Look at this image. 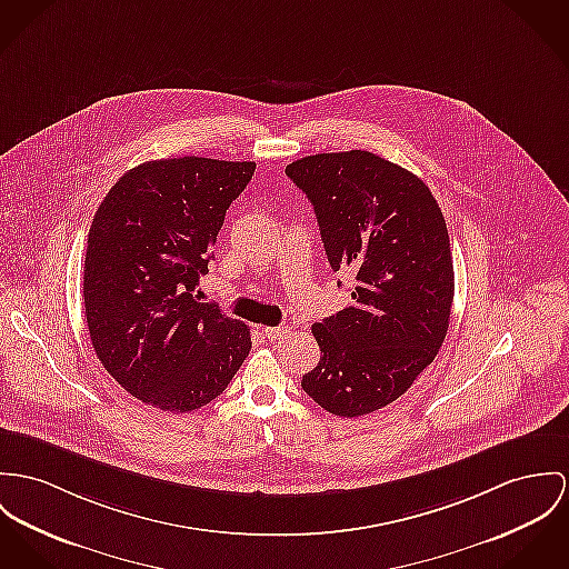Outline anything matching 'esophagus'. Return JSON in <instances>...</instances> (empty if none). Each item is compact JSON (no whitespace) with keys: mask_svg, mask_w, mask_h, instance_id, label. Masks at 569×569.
I'll list each match as a JSON object with an SVG mask.
<instances>
[{"mask_svg":"<svg viewBox=\"0 0 569 569\" xmlns=\"http://www.w3.org/2000/svg\"><path fill=\"white\" fill-rule=\"evenodd\" d=\"M262 333L268 340H281L283 336L290 333V329L288 327H263Z\"/></svg>","mask_w":569,"mask_h":569,"instance_id":"esophagus-1","label":"esophagus"}]
</instances>
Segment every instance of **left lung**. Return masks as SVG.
Here are the masks:
<instances>
[{
  "mask_svg": "<svg viewBox=\"0 0 569 569\" xmlns=\"http://www.w3.org/2000/svg\"><path fill=\"white\" fill-rule=\"evenodd\" d=\"M286 176L313 206L331 268L355 277L352 303L311 327L320 361L301 388L329 413H372L411 388L446 338V220L420 177L370 151L307 156Z\"/></svg>",
  "mask_w": 569,
  "mask_h": 569,
  "instance_id": "8db88e82",
  "label": "left lung"
}]
</instances>
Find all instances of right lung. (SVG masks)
<instances>
[{
  "label": "right lung",
  "mask_w": 569,
  "mask_h": 569,
  "mask_svg": "<svg viewBox=\"0 0 569 569\" xmlns=\"http://www.w3.org/2000/svg\"><path fill=\"white\" fill-rule=\"evenodd\" d=\"M253 173V162L197 156L144 162L110 188L92 219L90 342L114 381L151 407L186 413L208 405L251 350V329L192 290Z\"/></svg>",
  "instance_id": "add662e5"
}]
</instances>
